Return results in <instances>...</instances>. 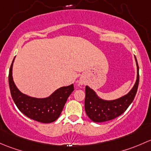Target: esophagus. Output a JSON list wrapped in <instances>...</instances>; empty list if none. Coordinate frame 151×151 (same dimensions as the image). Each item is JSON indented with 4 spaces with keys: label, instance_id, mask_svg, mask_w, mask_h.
Here are the masks:
<instances>
[{
    "label": "esophagus",
    "instance_id": "34e87169",
    "mask_svg": "<svg viewBox=\"0 0 151 151\" xmlns=\"http://www.w3.org/2000/svg\"><path fill=\"white\" fill-rule=\"evenodd\" d=\"M83 83H84V81H82V80H81L80 81V84L81 85H83Z\"/></svg>",
    "mask_w": 151,
    "mask_h": 151
}]
</instances>
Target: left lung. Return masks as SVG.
Wrapping results in <instances>:
<instances>
[{"mask_svg":"<svg viewBox=\"0 0 151 151\" xmlns=\"http://www.w3.org/2000/svg\"><path fill=\"white\" fill-rule=\"evenodd\" d=\"M135 60L137 67L136 83L131 91L124 97L115 100H104L99 98L91 88L86 86L85 110L91 121L99 123L113 120L125 112L132 102L139 85V66L136 57Z\"/></svg>","mask_w":151,"mask_h":151,"instance_id":"left-lung-1","label":"left lung"}]
</instances>
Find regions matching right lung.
Listing matches in <instances>:
<instances>
[{
    "label": "right lung",
    "mask_w": 151,
    "mask_h": 151,
    "mask_svg": "<svg viewBox=\"0 0 151 151\" xmlns=\"http://www.w3.org/2000/svg\"><path fill=\"white\" fill-rule=\"evenodd\" d=\"M11 65L9 74V83L11 94L18 109L29 119L41 123H52L57 120L61 114L65 104L70 94L74 90L73 84L63 86L56 90L46 98H35L22 94L17 88L12 78Z\"/></svg>",
    "instance_id": "right-lung-1"
}]
</instances>
